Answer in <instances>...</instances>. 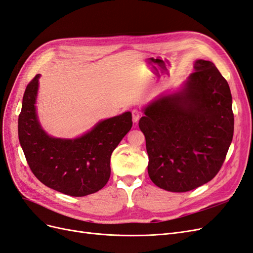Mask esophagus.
I'll use <instances>...</instances> for the list:
<instances>
[{
	"instance_id": "34e87169",
	"label": "esophagus",
	"mask_w": 253,
	"mask_h": 253,
	"mask_svg": "<svg viewBox=\"0 0 253 253\" xmlns=\"http://www.w3.org/2000/svg\"><path fill=\"white\" fill-rule=\"evenodd\" d=\"M140 112L139 111H137V110H134L133 112H132V118H133V121L134 122H138V120H139V118H140Z\"/></svg>"
}]
</instances>
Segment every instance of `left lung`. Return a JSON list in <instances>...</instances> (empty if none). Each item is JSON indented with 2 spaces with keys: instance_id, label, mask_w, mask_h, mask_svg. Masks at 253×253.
Instances as JSON below:
<instances>
[{
  "instance_id": "1",
  "label": "left lung",
  "mask_w": 253,
  "mask_h": 253,
  "mask_svg": "<svg viewBox=\"0 0 253 253\" xmlns=\"http://www.w3.org/2000/svg\"><path fill=\"white\" fill-rule=\"evenodd\" d=\"M193 65L194 73L181 86L145 105L139 120L150 178L170 192H187L210 181L233 137L228 82L211 61L198 59Z\"/></svg>"
}]
</instances>
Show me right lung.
I'll return each mask as SVG.
<instances>
[{"label": "right lung", "mask_w": 253, "mask_h": 253, "mask_svg": "<svg viewBox=\"0 0 253 253\" xmlns=\"http://www.w3.org/2000/svg\"><path fill=\"white\" fill-rule=\"evenodd\" d=\"M40 74L29 82L22 101L18 133L30 170L45 186L66 195L85 196L110 179L111 155L132 127V113L97 122L76 138L48 135L37 114Z\"/></svg>", "instance_id": "right-lung-1"}]
</instances>
